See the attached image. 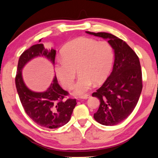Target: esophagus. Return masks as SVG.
<instances>
[{"instance_id": "34e87169", "label": "esophagus", "mask_w": 158, "mask_h": 158, "mask_svg": "<svg viewBox=\"0 0 158 158\" xmlns=\"http://www.w3.org/2000/svg\"><path fill=\"white\" fill-rule=\"evenodd\" d=\"M90 96H91L90 95L85 94V95H83V96H81V98H82V99H88V98H89Z\"/></svg>"}]
</instances>
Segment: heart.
<instances>
[{"label": "heart", "mask_w": 158, "mask_h": 158, "mask_svg": "<svg viewBox=\"0 0 158 158\" xmlns=\"http://www.w3.org/2000/svg\"><path fill=\"white\" fill-rule=\"evenodd\" d=\"M62 58L56 66V74L65 89H70L76 75L78 79L73 87L76 95L82 96L91 89L94 83L104 81L111 70L114 50L107 41L79 37L64 47Z\"/></svg>", "instance_id": "heart-1"}]
</instances>
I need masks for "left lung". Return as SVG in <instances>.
<instances>
[{
    "instance_id": "left-lung-1",
    "label": "left lung",
    "mask_w": 158,
    "mask_h": 158,
    "mask_svg": "<svg viewBox=\"0 0 158 158\" xmlns=\"http://www.w3.org/2000/svg\"><path fill=\"white\" fill-rule=\"evenodd\" d=\"M86 33L108 39L114 49L112 72L92 96L100 102L94 118L102 125L115 126L132 113L141 94L142 71L139 57L125 41L110 33Z\"/></svg>"
}]
</instances>
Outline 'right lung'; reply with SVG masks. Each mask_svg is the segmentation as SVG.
<instances>
[{
	"instance_id": "obj_1",
	"label": "right lung",
	"mask_w": 158,
	"mask_h": 158,
	"mask_svg": "<svg viewBox=\"0 0 158 158\" xmlns=\"http://www.w3.org/2000/svg\"><path fill=\"white\" fill-rule=\"evenodd\" d=\"M56 53L55 49H45L42 43L32 45L20 56L15 77L16 89L25 112L39 126L50 129L62 127L69 122L77 105L76 99H64L69 92L60 86L56 75L45 92L32 91L23 82L22 70L29 61L38 56L45 57L54 64Z\"/></svg>"
}]
</instances>
